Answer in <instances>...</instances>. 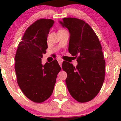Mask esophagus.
Returning a JSON list of instances; mask_svg holds the SVG:
<instances>
[{
	"label": "esophagus",
	"mask_w": 121,
	"mask_h": 121,
	"mask_svg": "<svg viewBox=\"0 0 121 121\" xmlns=\"http://www.w3.org/2000/svg\"><path fill=\"white\" fill-rule=\"evenodd\" d=\"M58 63H59V65H60L61 67L62 66V62H63L62 59H61V58H58Z\"/></svg>",
	"instance_id": "1"
}]
</instances>
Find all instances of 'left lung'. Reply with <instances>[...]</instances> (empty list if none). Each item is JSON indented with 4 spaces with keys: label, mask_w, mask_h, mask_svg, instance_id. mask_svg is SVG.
Instances as JSON below:
<instances>
[{
    "label": "left lung",
    "mask_w": 121,
    "mask_h": 121,
    "mask_svg": "<svg viewBox=\"0 0 121 121\" xmlns=\"http://www.w3.org/2000/svg\"><path fill=\"white\" fill-rule=\"evenodd\" d=\"M59 22L69 30L68 51L78 62L76 67L66 61L62 63L68 91L79 102L89 101L99 92L105 79V60L100 41L83 20L68 17Z\"/></svg>",
    "instance_id": "obj_1"
}]
</instances>
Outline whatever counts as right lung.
Masks as SVG:
<instances>
[{
  "label": "right lung",
  "instance_id": "add662e5",
  "mask_svg": "<svg viewBox=\"0 0 121 121\" xmlns=\"http://www.w3.org/2000/svg\"><path fill=\"white\" fill-rule=\"evenodd\" d=\"M54 23L51 19H42L29 26L15 54L17 84L24 95L35 102H42L50 97L61 70L56 60L42 64L48 48V34Z\"/></svg>",
  "mask_w": 121,
  "mask_h": 121
}]
</instances>
